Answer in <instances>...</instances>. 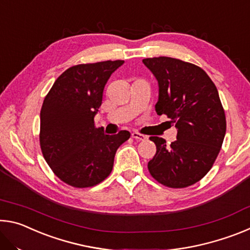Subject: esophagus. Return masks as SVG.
<instances>
[{
	"label": "esophagus",
	"mask_w": 250,
	"mask_h": 250,
	"mask_svg": "<svg viewBox=\"0 0 250 250\" xmlns=\"http://www.w3.org/2000/svg\"><path fill=\"white\" fill-rule=\"evenodd\" d=\"M131 135H132L133 139H135V140H138V141H145V140H146V135H143V134L139 133V132H133Z\"/></svg>",
	"instance_id": "1"
}]
</instances>
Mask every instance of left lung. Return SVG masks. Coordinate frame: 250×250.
Listing matches in <instances>:
<instances>
[{
	"instance_id": "8db88e82",
	"label": "left lung",
	"mask_w": 250,
	"mask_h": 250,
	"mask_svg": "<svg viewBox=\"0 0 250 250\" xmlns=\"http://www.w3.org/2000/svg\"><path fill=\"white\" fill-rule=\"evenodd\" d=\"M142 62L158 80L156 113L167 115L177 129L170 146L163 138H150L156 153L147 168L161 184L186 188L207 174L221 151L226 118L217 88L191 62L164 56Z\"/></svg>"
}]
</instances>
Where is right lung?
Here are the masks:
<instances>
[{
  "instance_id": "obj_1",
  "label": "right lung",
  "mask_w": 250,
  "mask_h": 250,
  "mask_svg": "<svg viewBox=\"0 0 250 250\" xmlns=\"http://www.w3.org/2000/svg\"><path fill=\"white\" fill-rule=\"evenodd\" d=\"M124 61L82 64L65 70L45 97L41 110L40 142L44 159L62 182L89 188L112 171L115 155L129 131L104 134L94 118L104 89Z\"/></svg>"
}]
</instances>
